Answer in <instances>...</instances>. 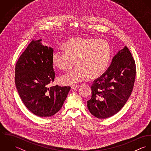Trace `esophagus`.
<instances>
[{
  "label": "esophagus",
  "instance_id": "obj_1",
  "mask_svg": "<svg viewBox=\"0 0 151 151\" xmlns=\"http://www.w3.org/2000/svg\"><path fill=\"white\" fill-rule=\"evenodd\" d=\"M78 86H79L77 85H73L71 86V89H73V90H76L78 88Z\"/></svg>",
  "mask_w": 151,
  "mask_h": 151
}]
</instances>
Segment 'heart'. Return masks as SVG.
I'll return each mask as SVG.
<instances>
[{
	"label": "heart",
	"mask_w": 151,
	"mask_h": 151,
	"mask_svg": "<svg viewBox=\"0 0 151 151\" xmlns=\"http://www.w3.org/2000/svg\"><path fill=\"white\" fill-rule=\"evenodd\" d=\"M65 51L55 50L52 56L53 65L71 71L59 78L60 84H72L101 77L106 70L111 58V48L107 41L93 38H73L63 45Z\"/></svg>",
	"instance_id": "heart-1"
}]
</instances>
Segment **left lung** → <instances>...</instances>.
<instances>
[{"mask_svg":"<svg viewBox=\"0 0 151 151\" xmlns=\"http://www.w3.org/2000/svg\"><path fill=\"white\" fill-rule=\"evenodd\" d=\"M135 75V60L125 46L113 57L107 70L94 80L91 98L87 101L91 113L106 119L118 113L131 94Z\"/></svg>","mask_w":151,"mask_h":151,"instance_id":"8db88e82","label":"left lung"}]
</instances>
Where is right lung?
Here are the masks:
<instances>
[{
  "label": "right lung",
  "mask_w": 151,
  "mask_h": 151,
  "mask_svg": "<svg viewBox=\"0 0 151 151\" xmlns=\"http://www.w3.org/2000/svg\"><path fill=\"white\" fill-rule=\"evenodd\" d=\"M41 41L32 40L20 56L15 67V83L30 111L40 117H50L60 110L71 88L48 86L55 77L53 49L42 45Z\"/></svg>",
  "instance_id": "right-lung-1"
}]
</instances>
